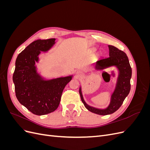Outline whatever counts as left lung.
Masks as SVG:
<instances>
[{
	"label": "left lung",
	"mask_w": 150,
	"mask_h": 150,
	"mask_svg": "<svg viewBox=\"0 0 150 150\" xmlns=\"http://www.w3.org/2000/svg\"><path fill=\"white\" fill-rule=\"evenodd\" d=\"M108 47L110 57L99 59L95 64V67L96 69H103L109 67L116 66L119 71L116 87L111 96L109 106L105 109H98L89 106L84 100L81 92V87H80L79 91L81 101L86 109L91 112L99 115H110L118 110L126 97L128 95L131 89L130 79L132 70L128 56L125 52L115 46L109 45Z\"/></svg>",
	"instance_id": "8db88e82"
}]
</instances>
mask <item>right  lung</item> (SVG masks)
<instances>
[{
    "mask_svg": "<svg viewBox=\"0 0 150 150\" xmlns=\"http://www.w3.org/2000/svg\"><path fill=\"white\" fill-rule=\"evenodd\" d=\"M56 39H38L30 44L18 55L12 79L19 103L36 115H44L55 111L61 95L72 76L49 80L37 72L35 62L40 52H47L55 44Z\"/></svg>",
    "mask_w": 150,
    "mask_h": 150,
    "instance_id": "obj_1",
    "label": "right lung"
}]
</instances>
